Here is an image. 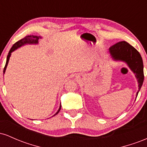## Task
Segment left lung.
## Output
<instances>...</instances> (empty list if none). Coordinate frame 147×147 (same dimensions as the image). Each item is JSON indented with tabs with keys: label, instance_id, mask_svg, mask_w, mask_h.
<instances>
[{
	"label": "left lung",
	"instance_id": "8db88e82",
	"mask_svg": "<svg viewBox=\"0 0 147 147\" xmlns=\"http://www.w3.org/2000/svg\"><path fill=\"white\" fill-rule=\"evenodd\" d=\"M110 52L115 60H122L126 61L129 68L136 74L138 81L139 90L137 92L138 95L143 82H144V66H143L142 59L140 54L133 48L132 45L126 41H120L113 45L110 48Z\"/></svg>",
	"mask_w": 147,
	"mask_h": 147
}]
</instances>
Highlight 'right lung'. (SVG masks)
<instances>
[{"label": "right lung", "mask_w": 147, "mask_h": 147, "mask_svg": "<svg viewBox=\"0 0 147 147\" xmlns=\"http://www.w3.org/2000/svg\"><path fill=\"white\" fill-rule=\"evenodd\" d=\"M38 38H39V37L36 36H25L24 38H22V39L19 40V41L16 42V43H15L14 44L12 45L11 48L10 49L9 53H8L7 57L6 63H5V65L4 70H3V73H5V72L7 65V63H8V61H9L10 55H11V52H12L13 51H14V50H16V49H17L18 48H19V47H21V45L25 44V43H38ZM61 106L60 105L59 109L58 111H57V113L55 114V115H56L59 112L60 110H61Z\"/></svg>", "instance_id": "add662e5"}]
</instances>
